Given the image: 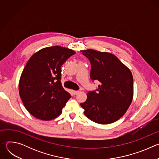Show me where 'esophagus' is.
<instances>
[{
  "label": "esophagus",
  "instance_id": "1",
  "mask_svg": "<svg viewBox=\"0 0 159 159\" xmlns=\"http://www.w3.org/2000/svg\"><path fill=\"white\" fill-rule=\"evenodd\" d=\"M79 93V90H73V94L74 95H77Z\"/></svg>",
  "mask_w": 159,
  "mask_h": 159
}]
</instances>
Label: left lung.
<instances>
[{
  "instance_id": "obj_1",
  "label": "left lung",
  "mask_w": 159,
  "mask_h": 159,
  "mask_svg": "<svg viewBox=\"0 0 159 159\" xmlns=\"http://www.w3.org/2000/svg\"><path fill=\"white\" fill-rule=\"evenodd\" d=\"M91 65L90 79L98 89L89 91L80 103L85 115L93 121L107 125L121 118L133 96V78L128 68L113 54L92 49L81 51Z\"/></svg>"
}]
</instances>
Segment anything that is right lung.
Here are the masks:
<instances>
[{"label": "right lung", "mask_w": 159, "mask_h": 159, "mask_svg": "<svg viewBox=\"0 0 159 159\" xmlns=\"http://www.w3.org/2000/svg\"><path fill=\"white\" fill-rule=\"evenodd\" d=\"M75 52L54 46L35 53L20 77L19 93L24 106L35 118L48 121L58 117L71 96L61 83V66Z\"/></svg>", "instance_id": "obj_1"}]
</instances>
